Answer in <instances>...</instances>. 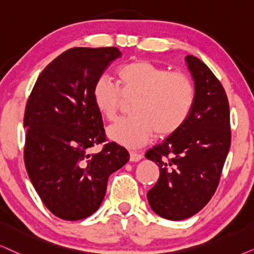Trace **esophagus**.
<instances>
[{"mask_svg":"<svg viewBox=\"0 0 254 254\" xmlns=\"http://www.w3.org/2000/svg\"><path fill=\"white\" fill-rule=\"evenodd\" d=\"M142 158H143V155H140V153L133 152V151H131L130 152V162H139Z\"/></svg>","mask_w":254,"mask_h":254,"instance_id":"obj_1","label":"esophagus"}]
</instances>
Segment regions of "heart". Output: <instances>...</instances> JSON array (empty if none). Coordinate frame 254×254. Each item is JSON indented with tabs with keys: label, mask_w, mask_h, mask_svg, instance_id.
Returning a JSON list of instances; mask_svg holds the SVG:
<instances>
[{
	"label": "heart",
	"mask_w": 254,
	"mask_h": 254,
	"mask_svg": "<svg viewBox=\"0 0 254 254\" xmlns=\"http://www.w3.org/2000/svg\"><path fill=\"white\" fill-rule=\"evenodd\" d=\"M121 88L102 76L92 88V102L108 121L117 117L124 102H132V117L108 127V137L127 147L143 146L153 132L168 137L181 129L195 102V85L188 75L170 72L149 61H134L118 71Z\"/></svg>",
	"instance_id": "1"
}]
</instances>
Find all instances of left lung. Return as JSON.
<instances>
[{"label": "left lung", "instance_id": "8db88e82", "mask_svg": "<svg viewBox=\"0 0 254 254\" xmlns=\"http://www.w3.org/2000/svg\"><path fill=\"white\" fill-rule=\"evenodd\" d=\"M195 85L190 116L177 132L145 153L159 168L147 192L151 208L170 220L190 218L216 192L231 145L230 107L221 83L197 57H185Z\"/></svg>", "mask_w": 254, "mask_h": 254}]
</instances>
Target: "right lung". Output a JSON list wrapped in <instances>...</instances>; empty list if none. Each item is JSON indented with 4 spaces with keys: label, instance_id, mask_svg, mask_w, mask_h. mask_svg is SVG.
I'll list each match as a JSON object with an SVG mask.
<instances>
[{
    "label": "right lung",
    "instance_id": "1",
    "mask_svg": "<svg viewBox=\"0 0 254 254\" xmlns=\"http://www.w3.org/2000/svg\"><path fill=\"white\" fill-rule=\"evenodd\" d=\"M122 53L117 48H71L38 76L24 112V164L48 210L64 220H79L98 210L108 178L130 156L115 142L104 143L102 115L92 88Z\"/></svg>",
    "mask_w": 254,
    "mask_h": 254
}]
</instances>
